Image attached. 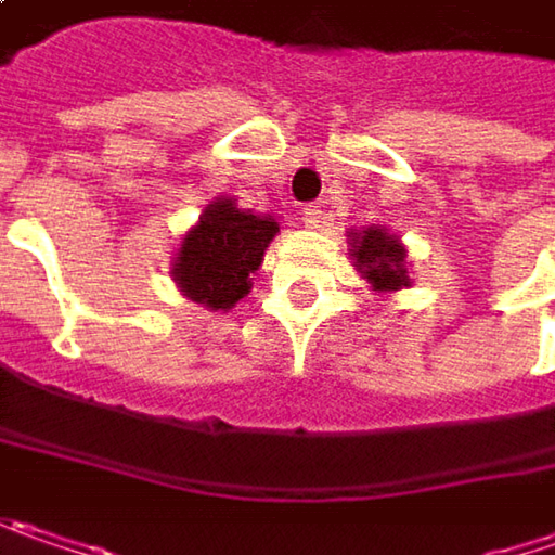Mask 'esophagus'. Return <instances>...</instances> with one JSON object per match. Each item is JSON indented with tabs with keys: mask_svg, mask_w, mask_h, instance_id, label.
Instances as JSON below:
<instances>
[{
	"mask_svg": "<svg viewBox=\"0 0 555 555\" xmlns=\"http://www.w3.org/2000/svg\"><path fill=\"white\" fill-rule=\"evenodd\" d=\"M301 222H305V229H317L323 222V210L320 207H305L301 210Z\"/></svg>",
	"mask_w": 555,
	"mask_h": 555,
	"instance_id": "1",
	"label": "esophagus"
}]
</instances>
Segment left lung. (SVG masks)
I'll list each match as a JSON object with an SVG mask.
<instances>
[{"mask_svg":"<svg viewBox=\"0 0 555 555\" xmlns=\"http://www.w3.org/2000/svg\"><path fill=\"white\" fill-rule=\"evenodd\" d=\"M345 235H348V257L354 260V270L361 273V279L371 282L379 298L411 288L408 247L399 235H392L386 225H364Z\"/></svg>","mask_w":555,"mask_h":555,"instance_id":"1","label":"left lung"}]
</instances>
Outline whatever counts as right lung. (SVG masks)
Masks as SVG:
<instances>
[{
  "mask_svg": "<svg viewBox=\"0 0 555 555\" xmlns=\"http://www.w3.org/2000/svg\"><path fill=\"white\" fill-rule=\"evenodd\" d=\"M279 235L276 216L242 210L235 197H212L184 232L169 276L184 298L207 310H232L250 292V273Z\"/></svg>",
  "mask_w": 555,
  "mask_h": 555,
  "instance_id": "1",
  "label": "right lung"
}]
</instances>
